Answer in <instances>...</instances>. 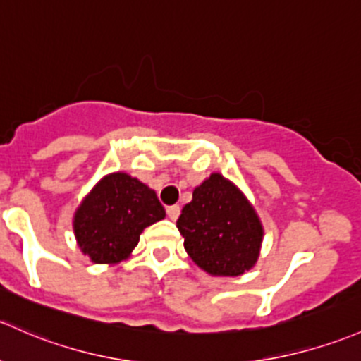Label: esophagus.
<instances>
[{"label": "esophagus", "mask_w": 361, "mask_h": 361, "mask_svg": "<svg viewBox=\"0 0 361 361\" xmlns=\"http://www.w3.org/2000/svg\"><path fill=\"white\" fill-rule=\"evenodd\" d=\"M166 212H168V218L171 219V221H176L181 209H180V206H169L168 209H166Z\"/></svg>", "instance_id": "34e87169"}]
</instances>
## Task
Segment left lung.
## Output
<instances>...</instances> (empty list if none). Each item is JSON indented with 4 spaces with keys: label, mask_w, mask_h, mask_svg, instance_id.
Instances as JSON below:
<instances>
[{
    "label": "left lung",
    "mask_w": 361,
    "mask_h": 361,
    "mask_svg": "<svg viewBox=\"0 0 361 361\" xmlns=\"http://www.w3.org/2000/svg\"><path fill=\"white\" fill-rule=\"evenodd\" d=\"M176 226L188 256L209 275L238 276L259 257L263 225L244 193L219 173L193 190Z\"/></svg>",
    "instance_id": "obj_1"
}]
</instances>
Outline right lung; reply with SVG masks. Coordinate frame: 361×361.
Listing matches in <instances>:
<instances>
[{
	"mask_svg": "<svg viewBox=\"0 0 361 361\" xmlns=\"http://www.w3.org/2000/svg\"><path fill=\"white\" fill-rule=\"evenodd\" d=\"M166 216L157 195L126 173L102 178L74 214L79 247L98 264L126 259L147 226Z\"/></svg>",
	"mask_w": 361,
	"mask_h": 361,
	"instance_id": "1",
	"label": "right lung"
}]
</instances>
